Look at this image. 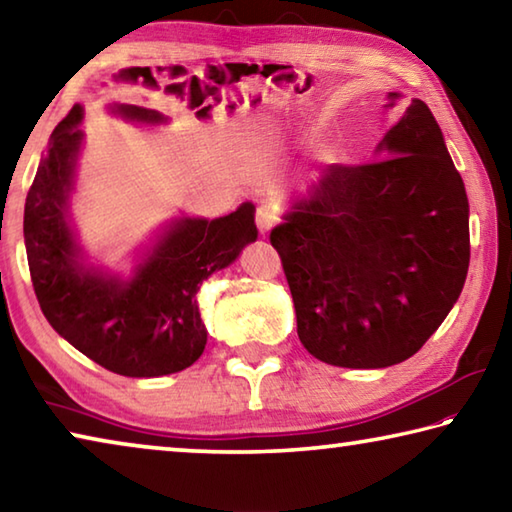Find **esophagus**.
Instances as JSON below:
<instances>
[{
    "label": "esophagus",
    "mask_w": 512,
    "mask_h": 512,
    "mask_svg": "<svg viewBox=\"0 0 512 512\" xmlns=\"http://www.w3.org/2000/svg\"><path fill=\"white\" fill-rule=\"evenodd\" d=\"M255 219H257L259 232H262V235H266L268 230H273L275 225L280 223V210H277V207L271 201H262V203L257 205Z\"/></svg>",
    "instance_id": "34e87169"
}]
</instances>
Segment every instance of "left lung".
<instances>
[{
    "mask_svg": "<svg viewBox=\"0 0 512 512\" xmlns=\"http://www.w3.org/2000/svg\"><path fill=\"white\" fill-rule=\"evenodd\" d=\"M379 155L327 164L271 232L300 343L341 368L413 357L461 296L470 266L465 185L427 103L406 106Z\"/></svg>",
    "mask_w": 512,
    "mask_h": 512,
    "instance_id": "obj_1",
    "label": "left lung"
}]
</instances>
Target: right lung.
<instances>
[{"mask_svg": "<svg viewBox=\"0 0 512 512\" xmlns=\"http://www.w3.org/2000/svg\"><path fill=\"white\" fill-rule=\"evenodd\" d=\"M137 121H162L140 106H115ZM83 108L67 112L51 135L24 205V244L40 309L56 332L110 372L160 377L201 357L207 332L198 314V284L237 259L257 239L255 207L221 219H183L164 235L133 280L85 271L65 219L79 153Z\"/></svg>", "mask_w": 512, "mask_h": 512, "instance_id": "right-lung-1", "label": "right lung"}]
</instances>
